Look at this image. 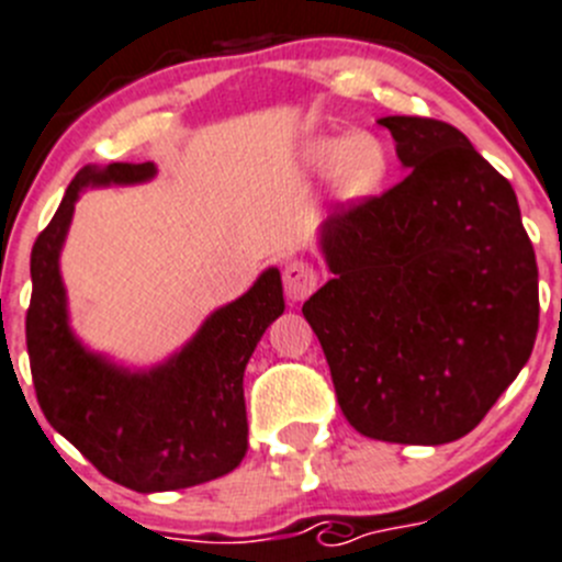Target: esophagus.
I'll return each mask as SVG.
<instances>
[{
	"mask_svg": "<svg viewBox=\"0 0 562 562\" xmlns=\"http://www.w3.org/2000/svg\"><path fill=\"white\" fill-rule=\"evenodd\" d=\"M282 282H285V296L291 302H302L311 296L318 285V274L307 260H291L282 269Z\"/></svg>",
	"mask_w": 562,
	"mask_h": 562,
	"instance_id": "34e87169",
	"label": "esophagus"
}]
</instances>
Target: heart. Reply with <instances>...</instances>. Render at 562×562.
<instances>
[{"mask_svg":"<svg viewBox=\"0 0 562 562\" xmlns=\"http://www.w3.org/2000/svg\"><path fill=\"white\" fill-rule=\"evenodd\" d=\"M302 162L311 171L333 169V186L340 199H363L380 188L387 175V149L369 133L318 135L302 146Z\"/></svg>","mask_w":562,"mask_h":562,"instance_id":"heart-1","label":"heart"}]
</instances>
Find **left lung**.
<instances>
[{
  "label": "left lung",
  "mask_w": 562,
  "mask_h": 562,
  "mask_svg": "<svg viewBox=\"0 0 562 562\" xmlns=\"http://www.w3.org/2000/svg\"><path fill=\"white\" fill-rule=\"evenodd\" d=\"M407 177L322 224L305 305L346 422L387 443L469 435L532 355L538 263L516 191L458 127L387 115Z\"/></svg>",
  "instance_id": "left-lung-1"
}]
</instances>
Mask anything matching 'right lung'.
<instances>
[{
    "mask_svg": "<svg viewBox=\"0 0 562 562\" xmlns=\"http://www.w3.org/2000/svg\"><path fill=\"white\" fill-rule=\"evenodd\" d=\"M151 177L155 162L86 166L30 257L27 352L41 411L108 480L138 494L210 482L244 460V369L266 327L285 311L280 271L269 269L162 366L127 371L88 352L68 327L57 263L75 202L88 186H133Z\"/></svg>",
    "mask_w": 562,
    "mask_h": 562,
    "instance_id": "obj_1",
    "label": "right lung"
}]
</instances>
